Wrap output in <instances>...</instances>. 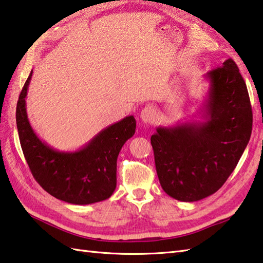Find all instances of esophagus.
<instances>
[{
	"mask_svg": "<svg viewBox=\"0 0 263 263\" xmlns=\"http://www.w3.org/2000/svg\"><path fill=\"white\" fill-rule=\"evenodd\" d=\"M156 109L153 107V106H146L140 114V119L143 123H154L156 120Z\"/></svg>",
	"mask_w": 263,
	"mask_h": 263,
	"instance_id": "esophagus-1",
	"label": "esophagus"
}]
</instances>
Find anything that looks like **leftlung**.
<instances>
[{
    "label": "left lung",
    "mask_w": 263,
    "mask_h": 263,
    "mask_svg": "<svg viewBox=\"0 0 263 263\" xmlns=\"http://www.w3.org/2000/svg\"><path fill=\"white\" fill-rule=\"evenodd\" d=\"M204 80L199 120L158 126L150 139L161 187L183 202L204 199L222 186L252 132L248 88L235 62L226 60Z\"/></svg>",
    "instance_id": "obj_1"
}]
</instances>
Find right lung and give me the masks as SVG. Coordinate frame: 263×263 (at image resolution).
<instances>
[{"mask_svg": "<svg viewBox=\"0 0 263 263\" xmlns=\"http://www.w3.org/2000/svg\"><path fill=\"white\" fill-rule=\"evenodd\" d=\"M32 70L16 104L20 144L35 180L46 192L72 204H91L108 199L116 189V161L124 143L136 132L133 115L106 126L85 146L61 152L43 141L27 115V92Z\"/></svg>", "mask_w": 263, "mask_h": 263, "instance_id": "add662e5", "label": "right lung"}]
</instances>
